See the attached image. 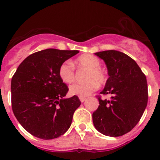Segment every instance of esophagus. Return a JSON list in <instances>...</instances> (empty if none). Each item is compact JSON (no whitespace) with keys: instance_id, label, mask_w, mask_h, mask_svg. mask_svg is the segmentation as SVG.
Wrapping results in <instances>:
<instances>
[{"instance_id":"34e87169","label":"esophagus","mask_w":160,"mask_h":160,"mask_svg":"<svg viewBox=\"0 0 160 160\" xmlns=\"http://www.w3.org/2000/svg\"><path fill=\"white\" fill-rule=\"evenodd\" d=\"M80 101H81V102H83V101H85V100H86V98H81V97H80Z\"/></svg>"}]
</instances>
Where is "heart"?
Segmentation results:
<instances>
[{"mask_svg": "<svg viewBox=\"0 0 160 160\" xmlns=\"http://www.w3.org/2000/svg\"><path fill=\"white\" fill-rule=\"evenodd\" d=\"M72 64L78 68L87 69L83 83H76L70 87L71 95L85 98L93 91L98 89V83L103 84L107 80V76L104 71L100 67L101 62L97 56L90 54H84L79 56L72 62ZM59 75L61 80L67 83H72L74 80V70L70 62H65L60 66Z\"/></svg>", "mask_w": 160, "mask_h": 160, "instance_id": "obj_1", "label": "heart"}]
</instances>
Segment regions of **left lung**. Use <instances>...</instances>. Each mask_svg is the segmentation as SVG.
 I'll return each instance as SVG.
<instances>
[{
    "mask_svg": "<svg viewBox=\"0 0 160 160\" xmlns=\"http://www.w3.org/2000/svg\"><path fill=\"white\" fill-rule=\"evenodd\" d=\"M105 62L109 77L102 94L111 100L98 98L99 106L93 113L96 129L107 136H122L139 122L147 106L146 77L134 59L117 50L94 53Z\"/></svg>",
    "mask_w": 160,
    "mask_h": 160,
    "instance_id": "obj_1",
    "label": "left lung"
}]
</instances>
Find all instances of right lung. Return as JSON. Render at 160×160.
Instances as JSON below:
<instances>
[{
  "label": "right lung",
  "mask_w": 160,
  "mask_h": 160,
  "mask_svg": "<svg viewBox=\"0 0 160 160\" xmlns=\"http://www.w3.org/2000/svg\"><path fill=\"white\" fill-rule=\"evenodd\" d=\"M77 50L47 49L28 56L11 79L14 116L30 134L42 139L63 135L81 104L77 96L65 98L68 87L59 75L60 66Z\"/></svg>",
  "instance_id": "obj_1"
}]
</instances>
